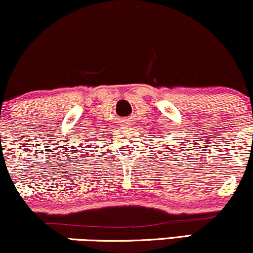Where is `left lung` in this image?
<instances>
[{
    "instance_id": "1",
    "label": "left lung",
    "mask_w": 253,
    "mask_h": 253,
    "mask_svg": "<svg viewBox=\"0 0 253 253\" xmlns=\"http://www.w3.org/2000/svg\"><path fill=\"white\" fill-rule=\"evenodd\" d=\"M166 149H169V147H166Z\"/></svg>"
}]
</instances>
